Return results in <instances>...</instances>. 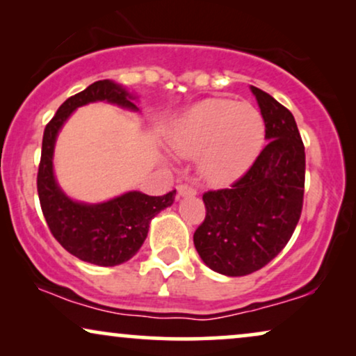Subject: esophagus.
<instances>
[{
    "label": "esophagus",
    "mask_w": 356,
    "mask_h": 356,
    "mask_svg": "<svg viewBox=\"0 0 356 356\" xmlns=\"http://www.w3.org/2000/svg\"><path fill=\"white\" fill-rule=\"evenodd\" d=\"M178 194L179 196H194V194L197 193V189L193 186V184H188V183H181L178 184Z\"/></svg>",
    "instance_id": "esophagus-1"
}]
</instances>
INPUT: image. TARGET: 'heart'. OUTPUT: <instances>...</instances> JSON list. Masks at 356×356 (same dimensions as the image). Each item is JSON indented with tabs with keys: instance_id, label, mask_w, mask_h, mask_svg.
<instances>
[{
	"instance_id": "heart-1",
	"label": "heart",
	"mask_w": 356,
	"mask_h": 356,
	"mask_svg": "<svg viewBox=\"0 0 356 356\" xmlns=\"http://www.w3.org/2000/svg\"><path fill=\"white\" fill-rule=\"evenodd\" d=\"M266 136L261 111L245 102L207 99L175 121L170 145L183 157H199L204 177L228 183L241 177L257 154Z\"/></svg>"
}]
</instances>
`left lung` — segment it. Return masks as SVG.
Returning <instances> with one entry per match:
<instances>
[{"label":"left lung","instance_id":"left-lung-1","mask_svg":"<svg viewBox=\"0 0 356 356\" xmlns=\"http://www.w3.org/2000/svg\"><path fill=\"white\" fill-rule=\"evenodd\" d=\"M269 140L228 188L202 194L206 218L194 232L201 259L218 274L259 270L284 250L303 209L305 145L289 108L251 87Z\"/></svg>","mask_w":356,"mask_h":356}]
</instances>
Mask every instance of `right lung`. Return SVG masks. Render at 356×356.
I'll return each instance as SVG.
<instances>
[{
	"label": "right lung",
	"mask_w": 356,
	"mask_h": 356,
	"mask_svg": "<svg viewBox=\"0 0 356 356\" xmlns=\"http://www.w3.org/2000/svg\"><path fill=\"white\" fill-rule=\"evenodd\" d=\"M129 94L111 81H97L63 104L43 131L42 157L37 173L40 207L55 240L72 256L97 266H118L131 259L147 236L149 223L162 209L172 206L177 189L163 196L133 191L108 202L79 204L67 199L53 178V147L63 123L77 106L106 100L136 110Z\"/></svg>",
	"instance_id": "1"
}]
</instances>
